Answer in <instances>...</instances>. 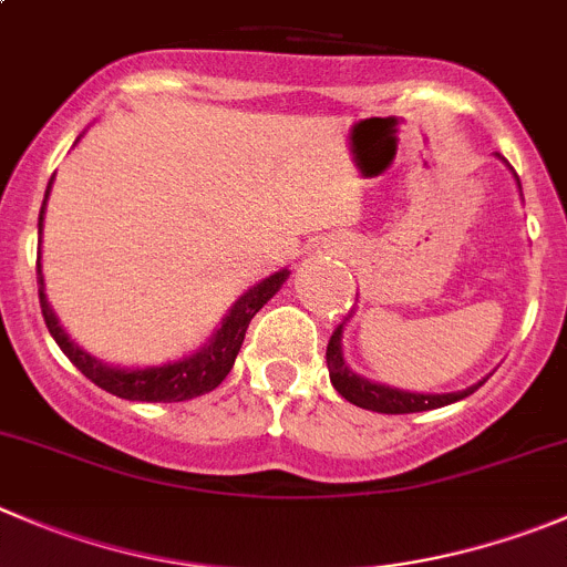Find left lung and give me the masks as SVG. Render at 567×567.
I'll use <instances>...</instances> for the list:
<instances>
[{
	"mask_svg": "<svg viewBox=\"0 0 567 567\" xmlns=\"http://www.w3.org/2000/svg\"><path fill=\"white\" fill-rule=\"evenodd\" d=\"M520 186V181H517ZM344 326V322H342ZM342 326L333 328L331 339H328V350H326V361H328V373H331V384L344 401L355 403L361 409H370V412H381V414H412V412H429V409H440L449 406V403L462 401V398L473 395L478 390L476 384L471 390L462 392H445V395H423V392H406V390H392L386 384H375V381L361 379L355 375L353 370H348L342 359Z\"/></svg>",
	"mask_w": 567,
	"mask_h": 567,
	"instance_id": "8db88e82",
	"label": "left lung"
}]
</instances>
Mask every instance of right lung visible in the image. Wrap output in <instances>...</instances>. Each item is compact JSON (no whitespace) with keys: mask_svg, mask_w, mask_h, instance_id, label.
I'll use <instances>...</instances> for the list:
<instances>
[{"mask_svg":"<svg viewBox=\"0 0 567 567\" xmlns=\"http://www.w3.org/2000/svg\"><path fill=\"white\" fill-rule=\"evenodd\" d=\"M50 186H47V197H50ZM44 197V206H47ZM41 223H44V208L38 214V234H41ZM289 278L287 269L269 275L261 284L250 289V292L241 295L236 300V306L230 309V315L225 317L223 328L214 333L212 342L199 353L188 355L183 361H172V364H161V368H144V370H122L111 368V364H102V361L91 359L85 350H80L72 339L66 337L61 326H58L55 311L50 309L44 295V275H41V264H38V300H41V315H44L47 328H50L52 339L58 342V348L69 355L74 368L85 375L89 381H94L96 386H102L105 392L116 398H125V401H144V403H175V401H192L197 395H206V392L217 390L225 381V375L234 368L236 353H239L241 342H245L247 326H250L252 317L258 315L264 303L272 298L280 289V284Z\"/></svg>","mask_w":567,"mask_h":567,"instance_id":"1","label":"right lung"}]
</instances>
